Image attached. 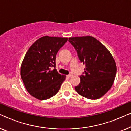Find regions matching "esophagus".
Wrapping results in <instances>:
<instances>
[{"label": "esophagus", "instance_id": "1", "mask_svg": "<svg viewBox=\"0 0 131 131\" xmlns=\"http://www.w3.org/2000/svg\"><path fill=\"white\" fill-rule=\"evenodd\" d=\"M72 76H73L72 74H70L69 75H67V77H68V78H71V77Z\"/></svg>", "mask_w": 131, "mask_h": 131}]
</instances>
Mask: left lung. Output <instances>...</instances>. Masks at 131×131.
<instances>
[{
  "mask_svg": "<svg viewBox=\"0 0 131 131\" xmlns=\"http://www.w3.org/2000/svg\"><path fill=\"white\" fill-rule=\"evenodd\" d=\"M80 62L86 64L85 75L75 87L76 92L88 99L102 97L114 83L117 67L112 55L107 48L95 37L87 36L70 37Z\"/></svg>",
  "mask_w": 131,
  "mask_h": 131,
  "instance_id": "obj_1",
  "label": "left lung"
}]
</instances>
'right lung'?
Listing matches in <instances>:
<instances>
[{
    "label": "right lung",
    "instance_id": "1",
    "mask_svg": "<svg viewBox=\"0 0 131 131\" xmlns=\"http://www.w3.org/2000/svg\"><path fill=\"white\" fill-rule=\"evenodd\" d=\"M67 37L45 36L36 41L25 55L21 66V76L28 92L37 99L44 100L57 94L66 76L59 74L55 58Z\"/></svg>",
    "mask_w": 131,
    "mask_h": 131
}]
</instances>
